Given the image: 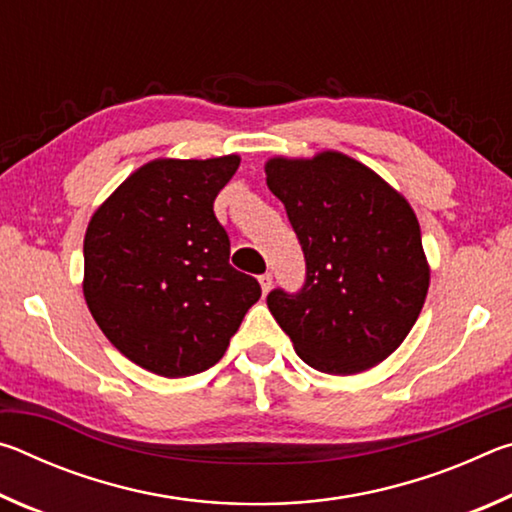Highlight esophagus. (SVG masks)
<instances>
[{"mask_svg":"<svg viewBox=\"0 0 512 512\" xmlns=\"http://www.w3.org/2000/svg\"><path fill=\"white\" fill-rule=\"evenodd\" d=\"M259 284H262V291L268 293V291H271V287H273V275L271 273L259 275Z\"/></svg>","mask_w":512,"mask_h":512,"instance_id":"34e87169","label":"esophagus"}]
</instances>
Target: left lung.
<instances>
[{"instance_id": "1", "label": "left lung", "mask_w": 512, "mask_h": 512, "mask_svg": "<svg viewBox=\"0 0 512 512\" xmlns=\"http://www.w3.org/2000/svg\"><path fill=\"white\" fill-rule=\"evenodd\" d=\"M266 185L305 253L298 293L266 305L298 357L327 375H357L400 348L429 289L420 223L406 198L339 151L271 158Z\"/></svg>"}]
</instances>
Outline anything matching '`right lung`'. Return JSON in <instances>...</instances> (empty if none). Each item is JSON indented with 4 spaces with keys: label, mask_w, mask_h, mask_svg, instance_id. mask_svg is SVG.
I'll return each mask as SVG.
<instances>
[{
    "label": "right lung",
    "mask_w": 512,
    "mask_h": 512,
    "mask_svg": "<svg viewBox=\"0 0 512 512\" xmlns=\"http://www.w3.org/2000/svg\"><path fill=\"white\" fill-rule=\"evenodd\" d=\"M239 155L153 160L92 214L83 241V296L115 348L162 377L212 368L262 296L230 266L214 198Z\"/></svg>",
    "instance_id": "1"
}]
</instances>
